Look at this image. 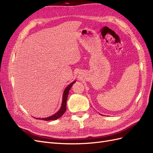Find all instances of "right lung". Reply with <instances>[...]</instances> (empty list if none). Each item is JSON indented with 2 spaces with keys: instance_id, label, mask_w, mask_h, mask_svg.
<instances>
[{
  "instance_id": "obj_1",
  "label": "right lung",
  "mask_w": 153,
  "mask_h": 153,
  "mask_svg": "<svg viewBox=\"0 0 153 153\" xmlns=\"http://www.w3.org/2000/svg\"><path fill=\"white\" fill-rule=\"evenodd\" d=\"M75 82H76V81H73L71 84L68 85V87H66L65 90H64V93H63V96H62V101L61 107L57 113H55V114L51 115V116H50L48 117L41 118V119H38L44 120V121H52V120H56V119L61 117L66 110V101H67V99H68L69 91V90H70L71 87H72L73 84H75Z\"/></svg>"
}]
</instances>
